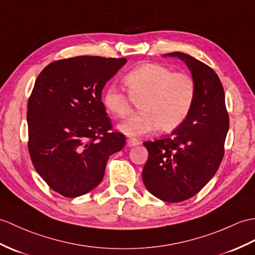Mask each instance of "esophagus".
Returning <instances> with one entry per match:
<instances>
[{
    "instance_id": "obj_1",
    "label": "esophagus",
    "mask_w": 255,
    "mask_h": 255,
    "mask_svg": "<svg viewBox=\"0 0 255 255\" xmlns=\"http://www.w3.org/2000/svg\"><path fill=\"white\" fill-rule=\"evenodd\" d=\"M127 142H128V145L129 146H135V145L140 144V141L137 140V139H134V138H129L127 140Z\"/></svg>"
}]
</instances>
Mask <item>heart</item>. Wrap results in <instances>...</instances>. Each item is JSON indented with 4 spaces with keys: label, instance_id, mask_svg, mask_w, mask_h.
<instances>
[{
    "label": "heart",
    "instance_id": "obj_1",
    "mask_svg": "<svg viewBox=\"0 0 255 255\" xmlns=\"http://www.w3.org/2000/svg\"><path fill=\"white\" fill-rule=\"evenodd\" d=\"M128 93L110 85L103 104L115 118H126L135 104L141 113L122 123L118 130L128 137H140L155 131H174L187 120L197 96V86L186 73H175L162 64L146 63L124 77Z\"/></svg>",
    "mask_w": 255,
    "mask_h": 255
}]
</instances>
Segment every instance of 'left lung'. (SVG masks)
Returning a JSON list of instances; mask_svg holds the SVG:
<instances>
[{
  "mask_svg": "<svg viewBox=\"0 0 255 255\" xmlns=\"http://www.w3.org/2000/svg\"><path fill=\"white\" fill-rule=\"evenodd\" d=\"M164 56L186 63L197 86L190 114L169 137L144 142L149 158L142 170L147 191L169 203L192 198L215 175L229 128L225 92L216 73L182 52Z\"/></svg>",
  "mask_w": 255,
  "mask_h": 255,
  "instance_id": "obj_1",
  "label": "left lung"
}]
</instances>
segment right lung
I'll return each mask as SVG.
<instances>
[{
	"label": "right lung",
	"mask_w": 255,
	"mask_h": 255,
	"mask_svg": "<svg viewBox=\"0 0 255 255\" xmlns=\"http://www.w3.org/2000/svg\"><path fill=\"white\" fill-rule=\"evenodd\" d=\"M126 58L76 56L40 73L28 100V150L49 187L66 198L86 194L102 181L109 157L125 146L113 132L102 90Z\"/></svg>",
	"instance_id": "right-lung-1"
}]
</instances>
